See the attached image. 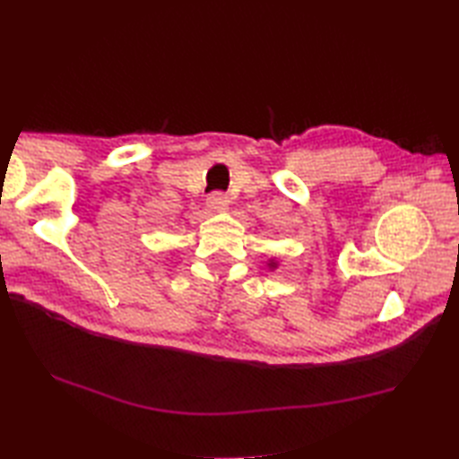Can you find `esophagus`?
<instances>
[{"label": "esophagus", "mask_w": 459, "mask_h": 459, "mask_svg": "<svg viewBox=\"0 0 459 459\" xmlns=\"http://www.w3.org/2000/svg\"><path fill=\"white\" fill-rule=\"evenodd\" d=\"M227 204H229V197L224 193H211L209 195V199H207V207L211 209V211H224L227 209Z\"/></svg>", "instance_id": "34e87169"}]
</instances>
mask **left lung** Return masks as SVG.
<instances>
[{"label":"left lung","instance_id":"left-lung-1","mask_svg":"<svg viewBox=\"0 0 459 459\" xmlns=\"http://www.w3.org/2000/svg\"><path fill=\"white\" fill-rule=\"evenodd\" d=\"M268 268H270V270L278 268V260H270V262H268Z\"/></svg>","mask_w":459,"mask_h":459}]
</instances>
